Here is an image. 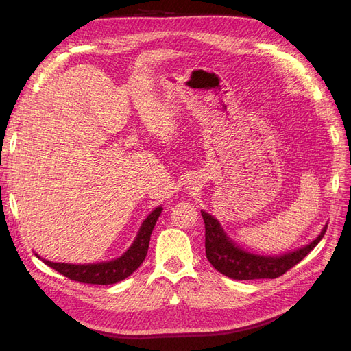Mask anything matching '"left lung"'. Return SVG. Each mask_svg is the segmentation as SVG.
Listing matches in <instances>:
<instances>
[{
  "label": "left lung",
  "mask_w": 351,
  "mask_h": 351,
  "mask_svg": "<svg viewBox=\"0 0 351 351\" xmlns=\"http://www.w3.org/2000/svg\"><path fill=\"white\" fill-rule=\"evenodd\" d=\"M200 214L205 221V249L208 261L218 272L240 281L281 277L316 247L326 231L325 226L319 236L299 250L281 254V256H261V254L249 253L236 246L222 230L218 219L209 215L208 212L200 210Z\"/></svg>",
  "instance_id": "obj_1"
}]
</instances>
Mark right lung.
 Here are the masks:
<instances>
[{"label": "right lung", "mask_w": 351, "mask_h": 351, "mask_svg": "<svg viewBox=\"0 0 351 351\" xmlns=\"http://www.w3.org/2000/svg\"><path fill=\"white\" fill-rule=\"evenodd\" d=\"M161 210L162 208L158 206L151 212L149 215H147L129 250H127L123 256L117 258L114 261L101 262V263H88V265L60 263V262H49L45 259L44 262L49 268L56 269L57 272L64 275V277L77 282L108 285V284L123 281L124 278L129 277V275H132L137 268H139L142 262L145 261L147 247H149L151 234L159 215H161Z\"/></svg>", "instance_id": "add662e5"}]
</instances>
